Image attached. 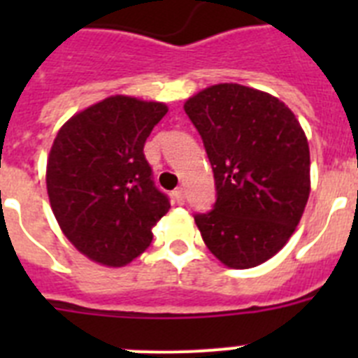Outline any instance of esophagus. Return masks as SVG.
Segmentation results:
<instances>
[{
  "label": "esophagus",
  "instance_id": "1",
  "mask_svg": "<svg viewBox=\"0 0 358 358\" xmlns=\"http://www.w3.org/2000/svg\"><path fill=\"white\" fill-rule=\"evenodd\" d=\"M173 199L177 201V204H185V189L177 188L176 192H173Z\"/></svg>",
  "mask_w": 358,
  "mask_h": 358
}]
</instances>
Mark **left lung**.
<instances>
[{
    "mask_svg": "<svg viewBox=\"0 0 358 358\" xmlns=\"http://www.w3.org/2000/svg\"><path fill=\"white\" fill-rule=\"evenodd\" d=\"M217 188L213 210L195 215L202 240L231 268L280 251L310 195V150L292 110L273 94L217 84L186 100Z\"/></svg>",
    "mask_w": 358,
    "mask_h": 358,
    "instance_id": "obj_1",
    "label": "left lung"
}]
</instances>
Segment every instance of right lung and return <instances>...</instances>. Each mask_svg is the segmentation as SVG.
<instances>
[{
    "instance_id": "1",
    "label": "right lung",
    "mask_w": 358,
    "mask_h": 358,
    "mask_svg": "<svg viewBox=\"0 0 358 358\" xmlns=\"http://www.w3.org/2000/svg\"><path fill=\"white\" fill-rule=\"evenodd\" d=\"M166 113L161 102L116 94L71 116L57 132L46 166L50 204L66 238L96 264H131L170 210L143 154Z\"/></svg>"
}]
</instances>
